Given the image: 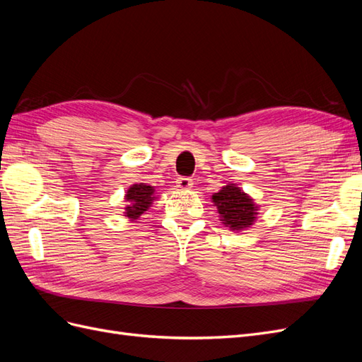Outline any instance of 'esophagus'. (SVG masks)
Wrapping results in <instances>:
<instances>
[{
	"label": "esophagus",
	"instance_id": "esophagus-1",
	"mask_svg": "<svg viewBox=\"0 0 362 362\" xmlns=\"http://www.w3.org/2000/svg\"><path fill=\"white\" fill-rule=\"evenodd\" d=\"M177 187L181 189V190H187V189H192L193 187V181L187 177H180L177 180Z\"/></svg>",
	"mask_w": 362,
	"mask_h": 362
}]
</instances>
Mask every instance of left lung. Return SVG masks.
Masks as SVG:
<instances>
[{"label":"left lung","mask_w":362,"mask_h":362,"mask_svg":"<svg viewBox=\"0 0 362 362\" xmlns=\"http://www.w3.org/2000/svg\"><path fill=\"white\" fill-rule=\"evenodd\" d=\"M213 202L221 214L222 223L233 231H243L254 225L258 206L235 184H228L221 192L214 193Z\"/></svg>","instance_id":"1"}]
</instances>
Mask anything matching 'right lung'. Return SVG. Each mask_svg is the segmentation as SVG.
<instances>
[{"label":"right lung","mask_w":362,"mask_h":362,"mask_svg":"<svg viewBox=\"0 0 362 362\" xmlns=\"http://www.w3.org/2000/svg\"><path fill=\"white\" fill-rule=\"evenodd\" d=\"M154 199V187L144 182L131 185L125 194V201L128 202L125 206V216L131 221H136L148 210Z\"/></svg>","instance_id":"add662e5"}]
</instances>
